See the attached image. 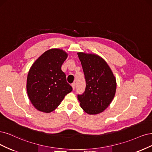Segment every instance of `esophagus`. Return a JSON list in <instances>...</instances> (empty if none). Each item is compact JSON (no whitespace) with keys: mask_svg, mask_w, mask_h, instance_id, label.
Wrapping results in <instances>:
<instances>
[{"mask_svg":"<svg viewBox=\"0 0 152 152\" xmlns=\"http://www.w3.org/2000/svg\"><path fill=\"white\" fill-rule=\"evenodd\" d=\"M71 86H72V90H75V87H76V83H73Z\"/></svg>","mask_w":152,"mask_h":152,"instance_id":"34e87169","label":"esophagus"}]
</instances>
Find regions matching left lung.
<instances>
[{"instance_id": "left-lung-1", "label": "left lung", "mask_w": 152, "mask_h": 152, "mask_svg": "<svg viewBox=\"0 0 152 152\" xmlns=\"http://www.w3.org/2000/svg\"><path fill=\"white\" fill-rule=\"evenodd\" d=\"M86 81V88L77 95L80 106L86 113L100 114L109 107L116 91V80L110 67L99 56L78 52Z\"/></svg>"}]
</instances>
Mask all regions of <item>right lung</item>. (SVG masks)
Here are the masks:
<instances>
[{
    "label": "right lung",
    "mask_w": 152,
    "mask_h": 152,
    "mask_svg": "<svg viewBox=\"0 0 152 152\" xmlns=\"http://www.w3.org/2000/svg\"><path fill=\"white\" fill-rule=\"evenodd\" d=\"M68 56L59 48L44 52L33 64L28 72L26 90L29 99L39 111L51 112L60 105L72 88L61 70Z\"/></svg>",
    "instance_id": "1"
}]
</instances>
